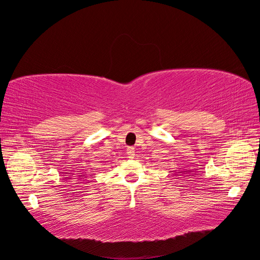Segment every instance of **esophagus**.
Returning a JSON list of instances; mask_svg holds the SVG:
<instances>
[{"label": "esophagus", "instance_id": "obj_1", "mask_svg": "<svg viewBox=\"0 0 260 260\" xmlns=\"http://www.w3.org/2000/svg\"><path fill=\"white\" fill-rule=\"evenodd\" d=\"M127 155H128V158H129V159L134 158V157H135V148L128 147V148H127Z\"/></svg>", "mask_w": 260, "mask_h": 260}]
</instances>
